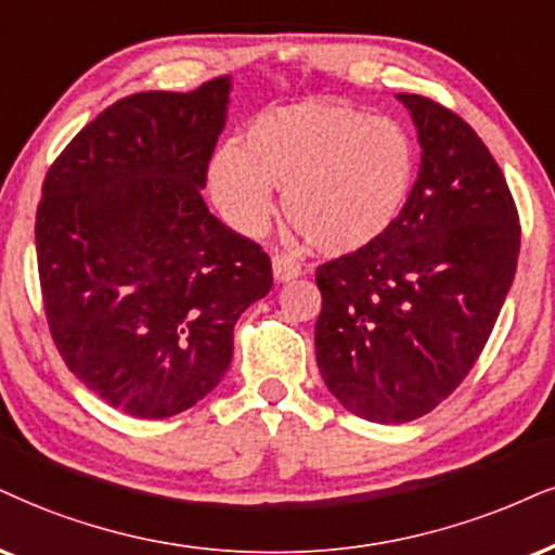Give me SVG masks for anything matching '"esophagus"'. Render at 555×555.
<instances>
[{"instance_id": "34e87169", "label": "esophagus", "mask_w": 555, "mask_h": 555, "mask_svg": "<svg viewBox=\"0 0 555 555\" xmlns=\"http://www.w3.org/2000/svg\"><path fill=\"white\" fill-rule=\"evenodd\" d=\"M272 275H275V283H291L300 275V264L288 255H275L272 257Z\"/></svg>"}]
</instances>
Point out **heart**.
I'll return each instance as SVG.
<instances>
[{
    "label": "heart",
    "instance_id": "obj_1",
    "mask_svg": "<svg viewBox=\"0 0 555 555\" xmlns=\"http://www.w3.org/2000/svg\"><path fill=\"white\" fill-rule=\"evenodd\" d=\"M416 152L401 122L337 102L278 107L229 143L208 167L210 197L225 221L259 234L285 193L291 229L311 249L345 257L386 234L409 201Z\"/></svg>",
    "mask_w": 555,
    "mask_h": 555
}]
</instances>
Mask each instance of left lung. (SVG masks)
I'll use <instances>...</instances> for the list:
<instances>
[{
	"mask_svg": "<svg viewBox=\"0 0 555 555\" xmlns=\"http://www.w3.org/2000/svg\"><path fill=\"white\" fill-rule=\"evenodd\" d=\"M422 149L391 229L321 264L317 362L347 412L420 420L461 386L487 345L519 255L502 169L474 128L420 94H396Z\"/></svg>",
	"mask_w": 555,
	"mask_h": 555,
	"instance_id": "obj_1",
	"label": "left lung"
}]
</instances>
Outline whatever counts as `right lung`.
Segmentation results:
<instances>
[{
	"instance_id": "obj_1",
	"label": "right lung",
	"mask_w": 555,
	"mask_h": 555,
	"mask_svg": "<svg viewBox=\"0 0 555 555\" xmlns=\"http://www.w3.org/2000/svg\"><path fill=\"white\" fill-rule=\"evenodd\" d=\"M229 94L218 77L115 102L43 182L36 249L53 341L89 391L141 420L214 391L238 317L272 288L270 257L201 195Z\"/></svg>"
}]
</instances>
